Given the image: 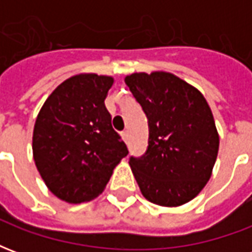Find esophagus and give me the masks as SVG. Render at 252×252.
I'll return each mask as SVG.
<instances>
[{"label":"esophagus","instance_id":"obj_1","mask_svg":"<svg viewBox=\"0 0 252 252\" xmlns=\"http://www.w3.org/2000/svg\"><path fill=\"white\" fill-rule=\"evenodd\" d=\"M121 137L124 139V142L128 143V140H129V135H128V131L121 132Z\"/></svg>","mask_w":252,"mask_h":252}]
</instances>
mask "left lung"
Wrapping results in <instances>:
<instances>
[{
	"instance_id": "8db88e82",
	"label": "left lung",
	"mask_w": 252,
	"mask_h": 252,
	"mask_svg": "<svg viewBox=\"0 0 252 252\" xmlns=\"http://www.w3.org/2000/svg\"><path fill=\"white\" fill-rule=\"evenodd\" d=\"M126 83L150 128L146 154L129 159L140 191L157 205H184L204 189L216 162L220 139L211 108L171 72H133Z\"/></svg>"
}]
</instances>
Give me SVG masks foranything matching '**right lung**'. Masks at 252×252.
Masks as SVG:
<instances>
[{
	"mask_svg": "<svg viewBox=\"0 0 252 252\" xmlns=\"http://www.w3.org/2000/svg\"><path fill=\"white\" fill-rule=\"evenodd\" d=\"M113 81L92 72L70 77L48 95L36 117L32 151L37 171L52 194L70 204L101 194L128 155L105 108Z\"/></svg>",
	"mask_w": 252,
	"mask_h": 252,
	"instance_id": "add662e5",
	"label": "right lung"
}]
</instances>
